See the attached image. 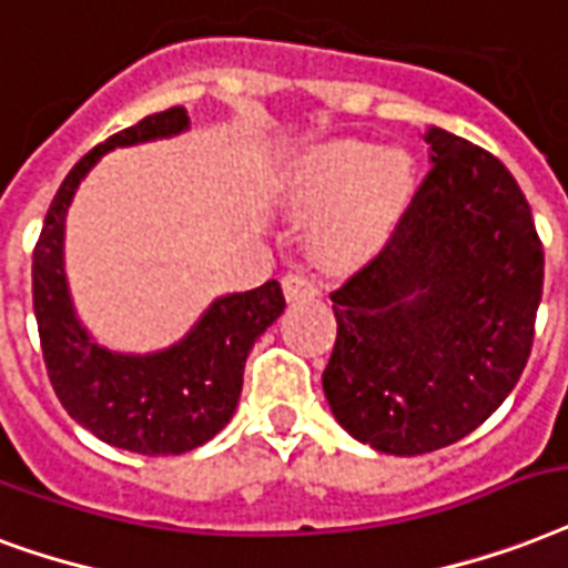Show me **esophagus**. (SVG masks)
<instances>
[{
    "label": "esophagus",
    "instance_id": "obj_1",
    "mask_svg": "<svg viewBox=\"0 0 568 568\" xmlns=\"http://www.w3.org/2000/svg\"><path fill=\"white\" fill-rule=\"evenodd\" d=\"M283 292H285V301L288 303L313 301V297H318V285H315L313 280H306L303 274H285Z\"/></svg>",
    "mask_w": 568,
    "mask_h": 568
}]
</instances>
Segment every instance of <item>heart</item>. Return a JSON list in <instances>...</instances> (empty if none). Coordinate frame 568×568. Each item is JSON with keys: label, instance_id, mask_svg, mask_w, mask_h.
I'll use <instances>...</instances> for the list:
<instances>
[{"label": "heart", "instance_id": "obj_1", "mask_svg": "<svg viewBox=\"0 0 568 568\" xmlns=\"http://www.w3.org/2000/svg\"><path fill=\"white\" fill-rule=\"evenodd\" d=\"M414 193V163L405 151L363 140H327L301 151L276 179V196L288 211H324L315 235L331 265H357L378 253Z\"/></svg>", "mask_w": 568, "mask_h": 568}]
</instances>
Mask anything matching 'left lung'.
Segmentation results:
<instances>
[{"label": "left lung", "mask_w": 568, "mask_h": 568, "mask_svg": "<svg viewBox=\"0 0 568 568\" xmlns=\"http://www.w3.org/2000/svg\"><path fill=\"white\" fill-rule=\"evenodd\" d=\"M426 181L396 235L331 294L333 417L387 456L449 447L495 414L530 357L545 253L509 169L428 128Z\"/></svg>", "instance_id": "left-lung-1"}]
</instances>
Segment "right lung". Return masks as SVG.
<instances>
[{
    "mask_svg": "<svg viewBox=\"0 0 568 568\" xmlns=\"http://www.w3.org/2000/svg\"><path fill=\"white\" fill-rule=\"evenodd\" d=\"M187 128V110L172 106L89 151L55 193L32 255L34 318L55 396L94 438L140 456H181L226 428L244 387L246 354L285 310L276 280L223 294L179 342L149 354L110 352L80 322L64 274V216L77 187L106 151L169 140Z\"/></svg>",
    "mask_w": 568,
    "mask_h": 568,
    "instance_id": "1",
    "label": "right lung"
}]
</instances>
